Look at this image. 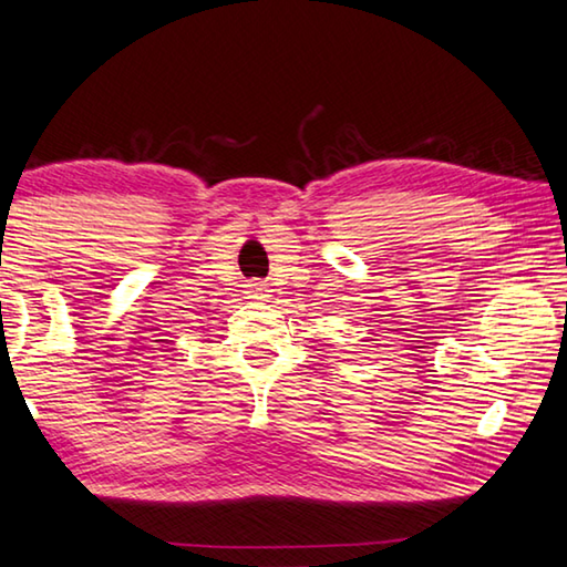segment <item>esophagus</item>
Returning <instances> with one entry per match:
<instances>
[{
    "mask_svg": "<svg viewBox=\"0 0 567 567\" xmlns=\"http://www.w3.org/2000/svg\"><path fill=\"white\" fill-rule=\"evenodd\" d=\"M264 291H266L264 284H250V293H254V296H261Z\"/></svg>",
    "mask_w": 567,
    "mask_h": 567,
    "instance_id": "esophagus-1",
    "label": "esophagus"
}]
</instances>
